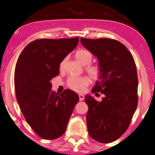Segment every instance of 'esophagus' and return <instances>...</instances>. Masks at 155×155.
Wrapping results in <instances>:
<instances>
[{
    "label": "esophagus",
    "mask_w": 155,
    "mask_h": 155,
    "mask_svg": "<svg viewBox=\"0 0 155 155\" xmlns=\"http://www.w3.org/2000/svg\"><path fill=\"white\" fill-rule=\"evenodd\" d=\"M84 99H85V97H84L83 95H79V100H80V101H82V100H84Z\"/></svg>",
    "instance_id": "obj_1"
}]
</instances>
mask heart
<instances>
[{
    "label": "heart",
    "mask_w": 155,
    "mask_h": 155,
    "mask_svg": "<svg viewBox=\"0 0 155 155\" xmlns=\"http://www.w3.org/2000/svg\"><path fill=\"white\" fill-rule=\"evenodd\" d=\"M75 58L82 65H86L85 71L90 79L97 80L102 74V67L99 64H90L92 62V55L87 50H79L75 53ZM65 59L60 64V70H63L65 65ZM89 84V80L86 77H70L67 80L68 87L78 92H82Z\"/></svg>",
    "instance_id": "1"
}]
</instances>
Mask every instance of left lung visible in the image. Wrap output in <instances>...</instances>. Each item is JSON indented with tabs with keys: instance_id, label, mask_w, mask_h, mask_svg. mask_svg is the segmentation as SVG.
<instances>
[{
	"instance_id": "1",
	"label": "left lung",
	"mask_w": 155,
	"mask_h": 155,
	"mask_svg": "<svg viewBox=\"0 0 155 155\" xmlns=\"http://www.w3.org/2000/svg\"><path fill=\"white\" fill-rule=\"evenodd\" d=\"M85 48L97 58L102 74L92 92L103 94L98 102L85 95L89 135L101 143L120 137L131 122L138 103V78L135 62L120 42L110 38H80Z\"/></svg>"
}]
</instances>
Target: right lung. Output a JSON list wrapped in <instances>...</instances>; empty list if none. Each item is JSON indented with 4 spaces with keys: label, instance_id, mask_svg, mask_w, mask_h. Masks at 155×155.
<instances>
[{
    "label": "right lung",
    "instance_id": "1",
    "mask_svg": "<svg viewBox=\"0 0 155 155\" xmlns=\"http://www.w3.org/2000/svg\"><path fill=\"white\" fill-rule=\"evenodd\" d=\"M79 38L38 39L24 48L14 74L16 99L26 122L45 140L65 133L79 97L73 90H52L51 80L59 75L60 64L75 49Z\"/></svg>",
    "mask_w": 155,
    "mask_h": 155
}]
</instances>
